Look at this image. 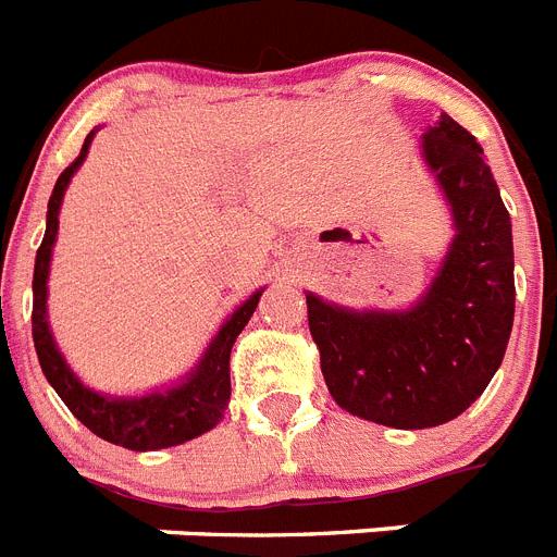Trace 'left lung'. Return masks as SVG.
Wrapping results in <instances>:
<instances>
[{
	"label": "left lung",
	"instance_id": "left-lung-1",
	"mask_svg": "<svg viewBox=\"0 0 557 557\" xmlns=\"http://www.w3.org/2000/svg\"><path fill=\"white\" fill-rule=\"evenodd\" d=\"M422 149L459 232L422 302L399 314H354L306 294L336 405L399 430L465 413L502 366L516 314L512 226L475 135L442 112Z\"/></svg>",
	"mask_w": 557,
	"mask_h": 557
}]
</instances>
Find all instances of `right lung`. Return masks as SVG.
<instances>
[{
	"label": "right lung",
	"instance_id": "1",
	"mask_svg": "<svg viewBox=\"0 0 557 557\" xmlns=\"http://www.w3.org/2000/svg\"><path fill=\"white\" fill-rule=\"evenodd\" d=\"M90 141L92 133L84 138L82 152L59 175L53 195H50L48 228H45V240L36 251V265H33V343H36V357H39V366L48 382L84 428L92 430L98 438L127 447V450H161V447L181 445V442L207 433L223 419V410L228 408V394H232L228 354H232L237 334L246 329L249 317L255 314L260 292L251 294L249 300L223 322V329L209 345L207 357L200 359L198 371L191 373L184 385L172 387L166 394L141 396V399H107L90 387H84L64 366L62 354L55 350L53 336L48 331V317H45V297H48L50 249H53L55 228H59L62 195L73 172L78 170V163L87 156Z\"/></svg>",
	"mask_w": 557,
	"mask_h": 557
}]
</instances>
